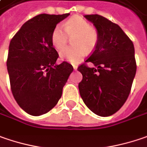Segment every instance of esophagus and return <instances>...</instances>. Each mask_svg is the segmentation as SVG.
I'll list each match as a JSON object with an SVG mask.
<instances>
[{
	"label": "esophagus",
	"mask_w": 147,
	"mask_h": 147,
	"mask_svg": "<svg viewBox=\"0 0 147 147\" xmlns=\"http://www.w3.org/2000/svg\"><path fill=\"white\" fill-rule=\"evenodd\" d=\"M73 67H74V70H77V69H78V66H77V65H73Z\"/></svg>",
	"instance_id": "1"
}]
</instances>
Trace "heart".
Returning <instances> with one entry per match:
<instances>
[{
  "label": "heart",
  "mask_w": 147,
  "mask_h": 147,
  "mask_svg": "<svg viewBox=\"0 0 147 147\" xmlns=\"http://www.w3.org/2000/svg\"><path fill=\"white\" fill-rule=\"evenodd\" d=\"M61 26H56L51 33V44L56 49H62L67 42L69 37L73 36L74 45L59 52L63 60L77 63L84 56L86 50L92 51L97 46L99 40L98 30L81 16H74Z\"/></svg>",
  "instance_id": "obj_1"
}]
</instances>
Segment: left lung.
I'll return each mask as SVG.
<instances>
[{
	"mask_svg": "<svg viewBox=\"0 0 147 147\" xmlns=\"http://www.w3.org/2000/svg\"><path fill=\"white\" fill-rule=\"evenodd\" d=\"M99 34L98 43L78 70L83 79L80 96L92 113L108 117L117 113L128 98L136 71L132 41L120 26L99 15H86ZM94 64L89 68L86 62Z\"/></svg>",
	"mask_w": 147,
	"mask_h": 147,
	"instance_id": "1",
	"label": "left lung"
}]
</instances>
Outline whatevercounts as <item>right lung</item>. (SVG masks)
Returning a JSON list of instances; mask_svg holds the SVG:
<instances>
[{
	"label": "right lung",
	"instance_id": "add662e5",
	"mask_svg": "<svg viewBox=\"0 0 147 147\" xmlns=\"http://www.w3.org/2000/svg\"><path fill=\"white\" fill-rule=\"evenodd\" d=\"M69 16L40 14L27 20L11 39L6 66L11 89L27 113L40 116L50 111L61 98L73 66L55 64L59 54L51 44V33Z\"/></svg>",
	"mask_w": 147,
	"mask_h": 147
}]
</instances>
